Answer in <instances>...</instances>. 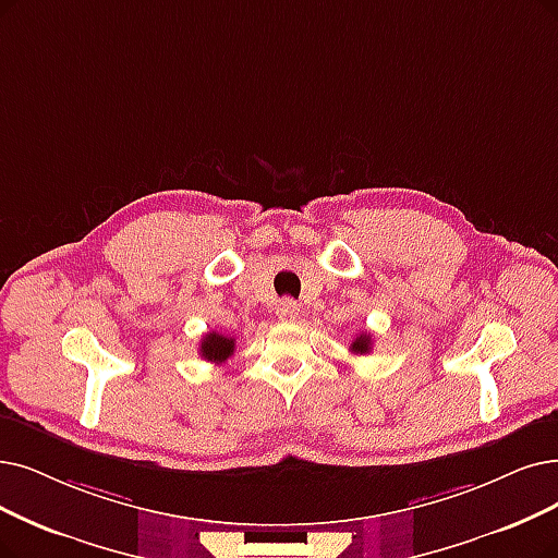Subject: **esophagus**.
I'll list each match as a JSON object with an SVG mask.
<instances>
[{
  "label": "esophagus",
  "mask_w": 558,
  "mask_h": 558,
  "mask_svg": "<svg viewBox=\"0 0 558 558\" xmlns=\"http://www.w3.org/2000/svg\"><path fill=\"white\" fill-rule=\"evenodd\" d=\"M300 316V306L293 300H281L277 304V318L281 323H295Z\"/></svg>",
  "instance_id": "esophagus-1"
}]
</instances>
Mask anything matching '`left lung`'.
<instances>
[{
    "mask_svg": "<svg viewBox=\"0 0 558 558\" xmlns=\"http://www.w3.org/2000/svg\"><path fill=\"white\" fill-rule=\"evenodd\" d=\"M371 345H373L371 333H368V331H362L360 337H356V339L350 343V352H354V354H366V352H371Z\"/></svg>",
    "mask_w": 558,
    "mask_h": 558,
    "instance_id": "obj_1",
    "label": "left lung"
}]
</instances>
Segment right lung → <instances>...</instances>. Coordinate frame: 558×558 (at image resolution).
Wrapping results in <instances>:
<instances>
[{
    "label": "right lung",
    "mask_w": 558,
    "mask_h": 558,
    "mask_svg": "<svg viewBox=\"0 0 558 558\" xmlns=\"http://www.w3.org/2000/svg\"><path fill=\"white\" fill-rule=\"evenodd\" d=\"M233 348H235V339L225 337V333H219V331H208L202 339V343H198V354H202L208 362L221 364L233 354Z\"/></svg>",
    "instance_id": "right-lung-1"
}]
</instances>
